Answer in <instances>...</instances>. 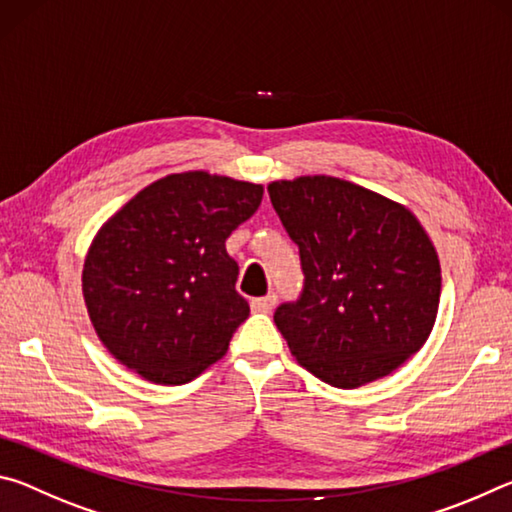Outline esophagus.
Here are the masks:
<instances>
[{
	"instance_id": "34e87169",
	"label": "esophagus",
	"mask_w": 512,
	"mask_h": 512,
	"mask_svg": "<svg viewBox=\"0 0 512 512\" xmlns=\"http://www.w3.org/2000/svg\"><path fill=\"white\" fill-rule=\"evenodd\" d=\"M275 302H277L275 293H268V296H264V298H255L253 302H250V307H253V311H259V314H268V311H273Z\"/></svg>"
}]
</instances>
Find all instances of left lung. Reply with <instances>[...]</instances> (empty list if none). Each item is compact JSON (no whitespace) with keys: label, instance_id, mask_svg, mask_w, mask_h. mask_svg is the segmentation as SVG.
I'll return each mask as SVG.
<instances>
[{"label":"left lung","instance_id":"1","mask_svg":"<svg viewBox=\"0 0 512 512\" xmlns=\"http://www.w3.org/2000/svg\"><path fill=\"white\" fill-rule=\"evenodd\" d=\"M268 196L300 248L305 287L275 309L302 368L336 388L391 375L429 339L440 262L415 214L332 176L275 180Z\"/></svg>","mask_w":512,"mask_h":512}]
</instances>
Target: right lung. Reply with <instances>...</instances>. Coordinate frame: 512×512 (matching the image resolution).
I'll return each instance as SVG.
<instances>
[{"label":"right lung","mask_w":512,"mask_h":512,"mask_svg":"<svg viewBox=\"0 0 512 512\" xmlns=\"http://www.w3.org/2000/svg\"><path fill=\"white\" fill-rule=\"evenodd\" d=\"M264 187L207 171L171 173L101 225L83 264L94 332L126 368L178 386L219 361L250 314L225 239Z\"/></svg>","instance_id":"1"}]
</instances>
